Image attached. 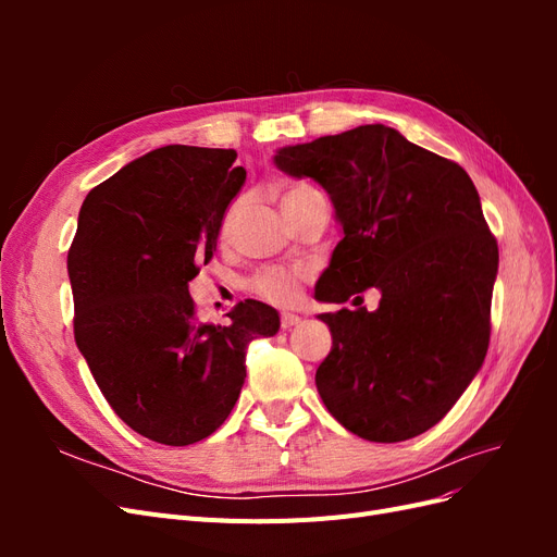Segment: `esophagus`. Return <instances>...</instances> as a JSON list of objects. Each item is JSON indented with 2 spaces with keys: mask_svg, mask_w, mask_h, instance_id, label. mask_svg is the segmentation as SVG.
<instances>
[{
  "mask_svg": "<svg viewBox=\"0 0 557 557\" xmlns=\"http://www.w3.org/2000/svg\"><path fill=\"white\" fill-rule=\"evenodd\" d=\"M299 323H301L299 315H295V313H281V327L283 330H290V327H295Z\"/></svg>",
  "mask_w": 557,
  "mask_h": 557,
  "instance_id": "esophagus-1",
  "label": "esophagus"
}]
</instances>
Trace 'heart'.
Wrapping results in <instances>:
<instances>
[{
  "label": "heart",
  "mask_w": 557,
  "mask_h": 557,
  "mask_svg": "<svg viewBox=\"0 0 557 557\" xmlns=\"http://www.w3.org/2000/svg\"><path fill=\"white\" fill-rule=\"evenodd\" d=\"M311 190L309 185H295V188L285 190L281 197V205L285 201H290L293 197L301 195ZM234 221H237V205H232L223 218L221 223V237H230V232L234 227ZM305 269H264L256 278H252V290H256L260 297H264L267 301H272V305L285 307V305H293V301L299 297L301 290V281H305Z\"/></svg>",
  "instance_id": "1"
}]
</instances>
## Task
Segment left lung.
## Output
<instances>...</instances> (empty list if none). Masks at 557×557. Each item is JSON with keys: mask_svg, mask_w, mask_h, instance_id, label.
I'll use <instances>...</instances> for the list:
<instances>
[{"mask_svg": "<svg viewBox=\"0 0 557 557\" xmlns=\"http://www.w3.org/2000/svg\"><path fill=\"white\" fill-rule=\"evenodd\" d=\"M274 162L323 185L344 232L315 299L381 293L376 311L318 315L332 332L320 399L367 442L423 434L479 374L491 342L499 250L474 183L379 123L278 148Z\"/></svg>", "mask_w": 557, "mask_h": 557, "instance_id": "obj_1", "label": "left lung"}]
</instances>
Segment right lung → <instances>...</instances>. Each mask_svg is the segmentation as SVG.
Instances as JSON below:
<instances>
[{"instance_id":"obj_1","label":"right lung","mask_w":557,"mask_h":557,"mask_svg":"<svg viewBox=\"0 0 557 557\" xmlns=\"http://www.w3.org/2000/svg\"><path fill=\"white\" fill-rule=\"evenodd\" d=\"M234 150L162 146L83 201L66 256L74 339L99 391L150 442L207 440L239 399L246 348L281 327L276 309L239 301L230 325L195 320L188 283L213 258L246 181Z\"/></svg>"}]
</instances>
